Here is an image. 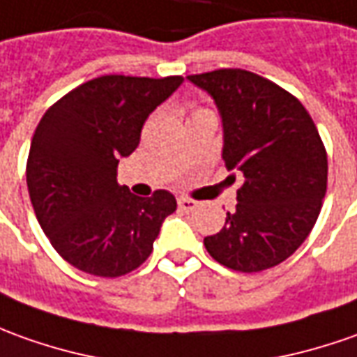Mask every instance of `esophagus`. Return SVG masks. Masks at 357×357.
I'll return each mask as SVG.
<instances>
[{
    "mask_svg": "<svg viewBox=\"0 0 357 357\" xmlns=\"http://www.w3.org/2000/svg\"><path fill=\"white\" fill-rule=\"evenodd\" d=\"M178 205L181 211H193L195 207H197V201H193V199H189V197H179Z\"/></svg>",
    "mask_w": 357,
    "mask_h": 357,
    "instance_id": "obj_1",
    "label": "esophagus"
}]
</instances>
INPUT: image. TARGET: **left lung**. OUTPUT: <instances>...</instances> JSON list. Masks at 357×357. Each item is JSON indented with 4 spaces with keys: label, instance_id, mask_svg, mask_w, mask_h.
<instances>
[{
    "label": "left lung",
    "instance_id": "left-lung-1",
    "mask_svg": "<svg viewBox=\"0 0 357 357\" xmlns=\"http://www.w3.org/2000/svg\"><path fill=\"white\" fill-rule=\"evenodd\" d=\"M217 103L222 160L244 176L236 209L203 240L234 271H261L287 260L309 236L326 193L328 160L317 125L299 99L240 68L188 76Z\"/></svg>",
    "mask_w": 357,
    "mask_h": 357
}]
</instances>
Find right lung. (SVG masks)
Wrapping results in <instances>:
<instances>
[{
	"mask_svg": "<svg viewBox=\"0 0 357 357\" xmlns=\"http://www.w3.org/2000/svg\"><path fill=\"white\" fill-rule=\"evenodd\" d=\"M183 77L101 76L46 111L31 142L26 188L40 229L58 254L97 278L142 266L176 197H137L117 183L119 158L135 152L148 115Z\"/></svg>",
	"mask_w": 357,
	"mask_h": 357,
	"instance_id": "add662e5",
	"label": "right lung"
}]
</instances>
